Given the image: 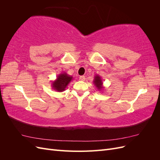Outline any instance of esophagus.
<instances>
[{
  "mask_svg": "<svg viewBox=\"0 0 160 160\" xmlns=\"http://www.w3.org/2000/svg\"><path fill=\"white\" fill-rule=\"evenodd\" d=\"M79 80L82 81H85V76H80L79 77Z\"/></svg>",
  "mask_w": 160,
  "mask_h": 160,
  "instance_id": "obj_1",
  "label": "esophagus"
}]
</instances>
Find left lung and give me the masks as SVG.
<instances>
[{"label": "left lung", "mask_w": 160, "mask_h": 160, "mask_svg": "<svg viewBox=\"0 0 160 160\" xmlns=\"http://www.w3.org/2000/svg\"><path fill=\"white\" fill-rule=\"evenodd\" d=\"M93 84L95 85V88H97L99 91H103L104 89V86H103V82L102 79H101V76L98 75H95L94 77V79L93 81Z\"/></svg>", "instance_id": "1"}]
</instances>
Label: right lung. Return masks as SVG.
Instances as JSON below:
<instances>
[{
  "label": "right lung",
  "instance_id": "add662e5",
  "mask_svg": "<svg viewBox=\"0 0 160 160\" xmlns=\"http://www.w3.org/2000/svg\"><path fill=\"white\" fill-rule=\"evenodd\" d=\"M72 79V76L68 75L65 72H61L57 75V79L55 81H52V89L58 92L64 91Z\"/></svg>",
  "mask_w": 160,
  "mask_h": 160
}]
</instances>
